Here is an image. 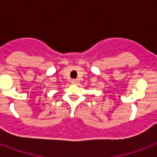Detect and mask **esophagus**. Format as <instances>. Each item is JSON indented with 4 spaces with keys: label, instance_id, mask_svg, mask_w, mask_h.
I'll list each match as a JSON object with an SVG mask.
<instances>
[{
    "label": "esophagus",
    "instance_id": "obj_1",
    "mask_svg": "<svg viewBox=\"0 0 157 157\" xmlns=\"http://www.w3.org/2000/svg\"><path fill=\"white\" fill-rule=\"evenodd\" d=\"M77 82H78V81H76V80H72V81H71V84H76Z\"/></svg>",
    "mask_w": 157,
    "mask_h": 157
}]
</instances>
